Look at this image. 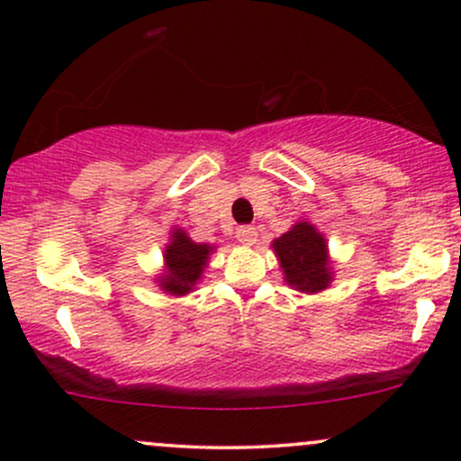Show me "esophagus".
<instances>
[{"mask_svg": "<svg viewBox=\"0 0 461 461\" xmlns=\"http://www.w3.org/2000/svg\"><path fill=\"white\" fill-rule=\"evenodd\" d=\"M236 238H238V242H242V245H256V240H258L256 227L240 225L236 230Z\"/></svg>", "mask_w": 461, "mask_h": 461, "instance_id": "34e87169", "label": "esophagus"}]
</instances>
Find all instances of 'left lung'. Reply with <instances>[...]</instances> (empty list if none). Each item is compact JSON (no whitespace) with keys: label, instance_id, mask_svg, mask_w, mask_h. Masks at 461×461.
<instances>
[{"label":"left lung","instance_id":"1","mask_svg":"<svg viewBox=\"0 0 461 461\" xmlns=\"http://www.w3.org/2000/svg\"><path fill=\"white\" fill-rule=\"evenodd\" d=\"M273 251L288 285L301 293H321L331 284V267L327 242L308 221H299L284 236L275 238Z\"/></svg>","mask_w":461,"mask_h":461}]
</instances>
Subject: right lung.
Listing matches in <instances>:
<instances>
[{
	"mask_svg": "<svg viewBox=\"0 0 461 461\" xmlns=\"http://www.w3.org/2000/svg\"><path fill=\"white\" fill-rule=\"evenodd\" d=\"M212 249L214 247L210 245L193 242L184 230H173L171 242L164 249L167 271L158 279L164 293L176 294V297L188 294L201 279L203 268L208 267V258Z\"/></svg>",
	"mask_w": 461,
	"mask_h": 461,
	"instance_id": "right-lung-1",
	"label": "right lung"
}]
</instances>
